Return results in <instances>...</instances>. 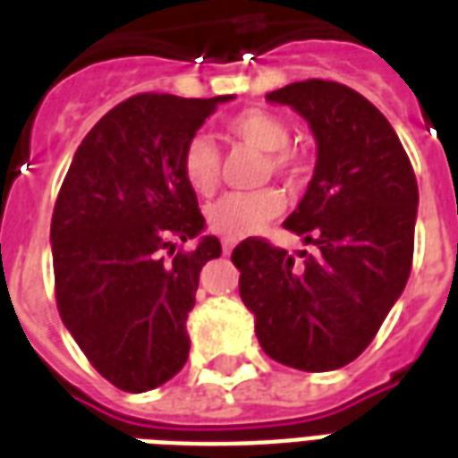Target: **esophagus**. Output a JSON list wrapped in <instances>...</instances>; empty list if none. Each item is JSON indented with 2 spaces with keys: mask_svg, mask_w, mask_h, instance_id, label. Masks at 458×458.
<instances>
[{
  "mask_svg": "<svg viewBox=\"0 0 458 458\" xmlns=\"http://www.w3.org/2000/svg\"><path fill=\"white\" fill-rule=\"evenodd\" d=\"M233 248H235V240H223V255H230L233 252Z\"/></svg>",
  "mask_w": 458,
  "mask_h": 458,
  "instance_id": "obj_1",
  "label": "esophagus"
}]
</instances>
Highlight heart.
I'll use <instances>...</instances> for the list:
<instances>
[{
    "label": "heart",
    "instance_id": "1",
    "mask_svg": "<svg viewBox=\"0 0 458 458\" xmlns=\"http://www.w3.org/2000/svg\"><path fill=\"white\" fill-rule=\"evenodd\" d=\"M230 137L245 141L259 151H269L267 161L272 171L294 174L297 171V154L287 149L289 130L277 114L265 110H242L225 122ZM183 179L199 196H210L220 179V154L216 141L206 134H196L186 141L181 157ZM282 193L275 189L259 191H233L220 196L208 208V225L228 240H240L252 235L267 220L282 213Z\"/></svg>",
    "mask_w": 458,
    "mask_h": 458
}]
</instances>
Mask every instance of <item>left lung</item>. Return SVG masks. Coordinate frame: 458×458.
I'll return each instance as SVG.
<instances>
[{
	"instance_id": "1",
	"label": "left lung",
	"mask_w": 458,
	"mask_h": 458,
	"mask_svg": "<svg viewBox=\"0 0 458 458\" xmlns=\"http://www.w3.org/2000/svg\"><path fill=\"white\" fill-rule=\"evenodd\" d=\"M289 105L317 140V166L284 228L314 252L248 238L233 250L240 297L262 351L307 373L344 368L363 353L412 269L417 179L385 114L331 81L267 93Z\"/></svg>"
}]
</instances>
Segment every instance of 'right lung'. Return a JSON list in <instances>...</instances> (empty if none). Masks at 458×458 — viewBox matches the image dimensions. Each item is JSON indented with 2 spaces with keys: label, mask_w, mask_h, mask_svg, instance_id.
<instances>
[{
  "label": "right lung",
  "mask_w": 458,
  "mask_h": 458,
  "mask_svg": "<svg viewBox=\"0 0 458 458\" xmlns=\"http://www.w3.org/2000/svg\"><path fill=\"white\" fill-rule=\"evenodd\" d=\"M233 98L134 95L88 131L65 174L51 220L55 301L95 370L124 393L159 387L189 358L186 318L220 242L203 235L181 157ZM174 239L197 248L174 256Z\"/></svg>",
  "instance_id": "right-lung-1"
}]
</instances>
